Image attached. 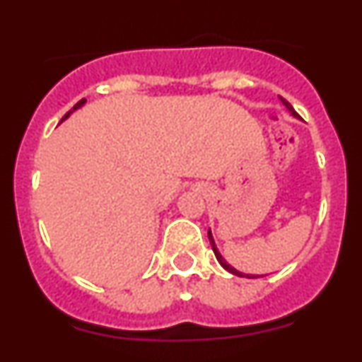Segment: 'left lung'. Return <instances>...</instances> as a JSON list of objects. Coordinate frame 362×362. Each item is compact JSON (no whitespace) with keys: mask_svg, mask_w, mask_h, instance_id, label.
<instances>
[{"mask_svg":"<svg viewBox=\"0 0 362 362\" xmlns=\"http://www.w3.org/2000/svg\"><path fill=\"white\" fill-rule=\"evenodd\" d=\"M282 101H284V105H286V107H287V108H289V110H291V112H293L296 117H298V113H296V112H294V108H293V107H291V103H289V101H286V100H284V98H282ZM208 238H210V243H211V249H214V252H215V257H217V261H218V262H221V264H222V268H224V269H228V272H231V273H233V275H238V276H249V279H252V276H250V275H243V273L236 272V269H235V268H231V266H229V264H228V262H226V261H224V259H222V255H221V254H218L217 247H215V242H214V238H211V233H210V231H208Z\"/></svg>","mask_w":362,"mask_h":362,"instance_id":"1","label":"left lung"}]
</instances>
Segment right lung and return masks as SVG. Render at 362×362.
<instances>
[{"mask_svg": "<svg viewBox=\"0 0 362 362\" xmlns=\"http://www.w3.org/2000/svg\"><path fill=\"white\" fill-rule=\"evenodd\" d=\"M83 103H86V100H80V101H78V103H76V105H75V107H73V110H76V108H80V107H82V105H83ZM73 110H69V112L66 113V115H64V117H63V120H64V119H66V117H68V115H69V113H71Z\"/></svg>", "mask_w": 362, "mask_h": 362, "instance_id": "add662e5", "label": "right lung"}]
</instances>
